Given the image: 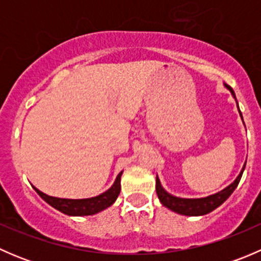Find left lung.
Listing matches in <instances>:
<instances>
[{"label":"left lung","instance_id":"8db88e82","mask_svg":"<svg viewBox=\"0 0 261 261\" xmlns=\"http://www.w3.org/2000/svg\"><path fill=\"white\" fill-rule=\"evenodd\" d=\"M225 87L231 92V93H232L233 98L236 99L235 92L232 91V88H231L230 86H227V84H225ZM239 112H240V110H239ZM241 118H243V115H241ZM244 169H245V165L243 170L240 172V174L238 175V178L233 180V183H231L230 186L226 187V188L222 189V191L217 192V193L212 194V196L204 197V198H179V197L172 196V194H169L164 188H163L162 184H160L159 178L158 177H156V186H155V189H156L158 197H159L162 204L167 207V208L172 210V211L184 216H203V215H207V213L212 212L213 210H216L217 207H220L221 204H222L223 202H225L226 199L232 194V192L235 191L236 187H238L241 177H243Z\"/></svg>","mask_w":261,"mask_h":261}]
</instances>
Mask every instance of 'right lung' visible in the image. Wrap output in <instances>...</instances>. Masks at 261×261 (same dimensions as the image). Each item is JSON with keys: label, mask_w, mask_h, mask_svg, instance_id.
Segmentation results:
<instances>
[{"label": "right lung", "mask_w": 261, "mask_h": 261, "mask_svg": "<svg viewBox=\"0 0 261 261\" xmlns=\"http://www.w3.org/2000/svg\"><path fill=\"white\" fill-rule=\"evenodd\" d=\"M121 175L122 172L118 173L115 183L112 184L109 191L103 192L102 194L92 198H83V199H68V198H58V197H51L48 194L43 193L38 188L34 187L36 193L46 202L50 206L54 207L58 211L65 213L68 216H91L96 213L103 211L107 207L114 204L116 198L118 197L121 191Z\"/></svg>", "instance_id": "add662e5"}]
</instances>
